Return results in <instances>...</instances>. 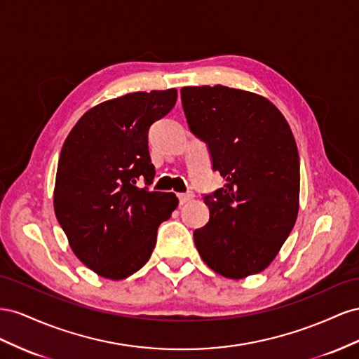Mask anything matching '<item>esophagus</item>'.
Wrapping results in <instances>:
<instances>
[{
	"instance_id": "esophagus-1",
	"label": "esophagus",
	"mask_w": 359,
	"mask_h": 359,
	"mask_svg": "<svg viewBox=\"0 0 359 359\" xmlns=\"http://www.w3.org/2000/svg\"><path fill=\"white\" fill-rule=\"evenodd\" d=\"M194 200V194L192 192H185V194H179V201L180 204H187L188 201Z\"/></svg>"
}]
</instances>
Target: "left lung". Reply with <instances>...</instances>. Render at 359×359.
I'll return each mask as SVG.
<instances>
[{"instance_id": "8db88e82", "label": "left lung", "mask_w": 359, "mask_h": 359, "mask_svg": "<svg viewBox=\"0 0 359 359\" xmlns=\"http://www.w3.org/2000/svg\"><path fill=\"white\" fill-rule=\"evenodd\" d=\"M189 129L206 142L224 188L204 197L210 218L194 231L203 262L225 278L268 268L299 210V155L271 100L224 86L183 87Z\"/></svg>"}]
</instances>
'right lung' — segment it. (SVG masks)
I'll use <instances>...</instances> for the list:
<instances>
[{
  "mask_svg": "<svg viewBox=\"0 0 359 359\" xmlns=\"http://www.w3.org/2000/svg\"><path fill=\"white\" fill-rule=\"evenodd\" d=\"M177 90L137 91L88 109L60 153L54 210L72 251L97 275L123 280L144 266L158 227L179 200L172 192L141 189L155 167L147 134L176 105Z\"/></svg>",
  "mask_w": 359,
  "mask_h": 359,
  "instance_id": "1",
  "label": "right lung"
}]
</instances>
